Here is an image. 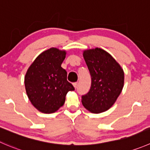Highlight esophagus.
<instances>
[{
  "instance_id": "34e87169",
  "label": "esophagus",
  "mask_w": 150,
  "mask_h": 150,
  "mask_svg": "<svg viewBox=\"0 0 150 150\" xmlns=\"http://www.w3.org/2000/svg\"><path fill=\"white\" fill-rule=\"evenodd\" d=\"M73 86H74V87H75V88H76L77 86H78V83H77V82L73 83Z\"/></svg>"
}]
</instances>
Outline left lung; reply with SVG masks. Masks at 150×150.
Wrapping results in <instances>:
<instances>
[{
    "label": "left lung",
    "instance_id": "left-lung-1",
    "mask_svg": "<svg viewBox=\"0 0 150 150\" xmlns=\"http://www.w3.org/2000/svg\"><path fill=\"white\" fill-rule=\"evenodd\" d=\"M91 78L89 91L82 96V104L94 114L108 110L124 86V71L108 52L97 47L83 53Z\"/></svg>",
    "mask_w": 150,
    "mask_h": 150
}]
</instances>
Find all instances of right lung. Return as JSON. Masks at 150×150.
<instances>
[{"label": "right lung", "instance_id": "add662e5", "mask_svg": "<svg viewBox=\"0 0 150 150\" xmlns=\"http://www.w3.org/2000/svg\"><path fill=\"white\" fill-rule=\"evenodd\" d=\"M66 51L51 47L39 55L25 76V87L31 104L45 114L57 111L65 102L68 91L75 88L67 80L62 67Z\"/></svg>", "mask_w": 150, "mask_h": 150}]
</instances>
